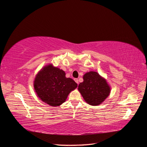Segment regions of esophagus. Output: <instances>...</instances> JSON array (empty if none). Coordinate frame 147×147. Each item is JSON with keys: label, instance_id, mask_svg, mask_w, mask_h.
<instances>
[{"label": "esophagus", "instance_id": "obj_1", "mask_svg": "<svg viewBox=\"0 0 147 147\" xmlns=\"http://www.w3.org/2000/svg\"><path fill=\"white\" fill-rule=\"evenodd\" d=\"M74 80H75V82H76L77 84H78V80L77 78H75Z\"/></svg>", "mask_w": 147, "mask_h": 147}]
</instances>
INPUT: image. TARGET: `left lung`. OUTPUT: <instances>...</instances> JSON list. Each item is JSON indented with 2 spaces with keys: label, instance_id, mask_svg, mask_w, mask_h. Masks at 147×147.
<instances>
[{
  "label": "left lung",
  "instance_id": "obj_1",
  "mask_svg": "<svg viewBox=\"0 0 147 147\" xmlns=\"http://www.w3.org/2000/svg\"><path fill=\"white\" fill-rule=\"evenodd\" d=\"M78 90L84 100L91 105L100 104L110 92V87L105 79L92 71L83 75V82L79 84Z\"/></svg>",
  "mask_w": 147,
  "mask_h": 147
}]
</instances>
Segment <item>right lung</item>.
Returning <instances> with one entry per match:
<instances>
[{
	"label": "right lung",
	"instance_id": "right-lung-1",
	"mask_svg": "<svg viewBox=\"0 0 147 147\" xmlns=\"http://www.w3.org/2000/svg\"><path fill=\"white\" fill-rule=\"evenodd\" d=\"M34 87L43 102L56 107L65 101L69 93L77 87V84L72 78H66L64 71L49 64L37 74Z\"/></svg>",
	"mask_w": 147,
	"mask_h": 147
}]
</instances>
